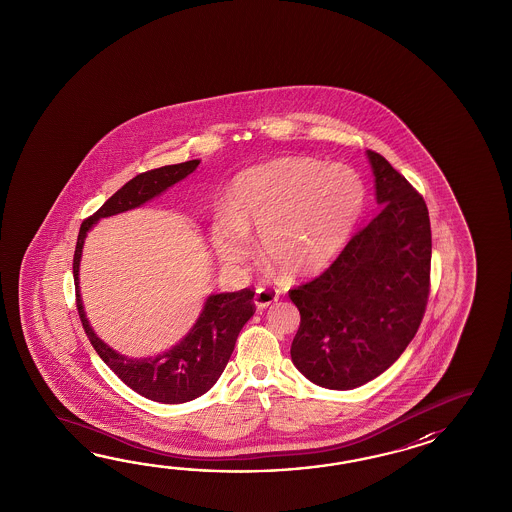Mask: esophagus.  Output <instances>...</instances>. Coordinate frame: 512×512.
Instances as JSON below:
<instances>
[{
	"label": "esophagus",
	"mask_w": 512,
	"mask_h": 512,
	"mask_svg": "<svg viewBox=\"0 0 512 512\" xmlns=\"http://www.w3.org/2000/svg\"><path fill=\"white\" fill-rule=\"evenodd\" d=\"M276 300H278V293H276V291H272V289H265V287L256 289L254 302H256L258 307H269V305L274 304Z\"/></svg>",
	"instance_id": "1"
}]
</instances>
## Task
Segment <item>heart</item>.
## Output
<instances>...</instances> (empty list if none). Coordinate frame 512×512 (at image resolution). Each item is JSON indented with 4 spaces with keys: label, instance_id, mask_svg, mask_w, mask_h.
<instances>
[{
    "label": "heart",
    "instance_id": "heart-1",
    "mask_svg": "<svg viewBox=\"0 0 512 512\" xmlns=\"http://www.w3.org/2000/svg\"><path fill=\"white\" fill-rule=\"evenodd\" d=\"M364 183L346 164L283 157L241 174L232 210H219L212 241L221 260L245 261L249 229L260 230L265 260L287 276L326 269L349 240L364 208Z\"/></svg>",
    "mask_w": 512,
    "mask_h": 512
}]
</instances>
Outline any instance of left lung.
I'll return each instance as SVG.
<instances>
[{"mask_svg":"<svg viewBox=\"0 0 512 512\" xmlns=\"http://www.w3.org/2000/svg\"><path fill=\"white\" fill-rule=\"evenodd\" d=\"M381 210L326 271L289 291L300 311L291 359L311 382L353 390L412 342L430 294L432 230L425 199L368 150Z\"/></svg>","mask_w":512,"mask_h":512,"instance_id":"8db88e82","label":"left lung"}]
</instances>
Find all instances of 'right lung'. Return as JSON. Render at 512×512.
<instances>
[{
  "label": "right lung",
  "mask_w": 512,
  "mask_h": 512,
  "mask_svg": "<svg viewBox=\"0 0 512 512\" xmlns=\"http://www.w3.org/2000/svg\"><path fill=\"white\" fill-rule=\"evenodd\" d=\"M197 164L199 161L194 159L135 175L109 197L93 216L82 221L73 256L78 316L91 346L120 381L130 386L133 392L157 403H186L208 392L216 384L234 351L241 327L247 324V320L256 311V305L252 302L254 291L249 287L241 289L238 293L208 296L207 304L203 307L201 316L197 318L196 326L192 327V331L177 346L153 359H128L106 346L89 327L78 293V267L87 230L91 229L98 219L141 207L142 203L159 196L168 186L175 185L177 181L185 179L186 175L192 174Z\"/></svg>",
  "instance_id": "1"
}]
</instances>
